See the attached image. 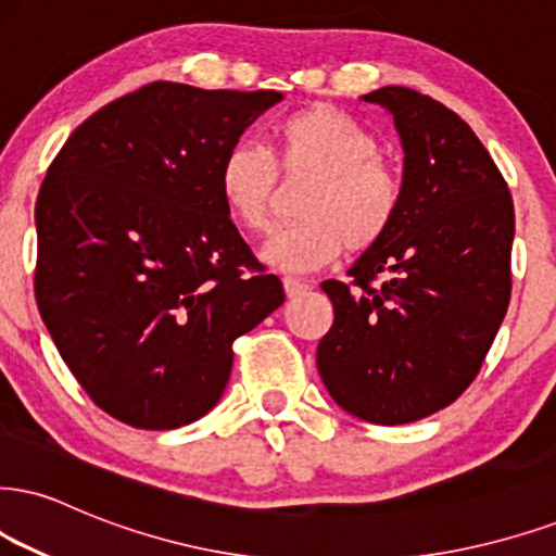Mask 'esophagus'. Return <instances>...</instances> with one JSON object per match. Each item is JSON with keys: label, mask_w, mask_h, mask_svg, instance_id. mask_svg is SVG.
Listing matches in <instances>:
<instances>
[{"label": "esophagus", "mask_w": 556, "mask_h": 556, "mask_svg": "<svg viewBox=\"0 0 556 556\" xmlns=\"http://www.w3.org/2000/svg\"><path fill=\"white\" fill-rule=\"evenodd\" d=\"M283 289H286V296L289 299H299L301 293H306L309 291V283H306V280H301V278H283Z\"/></svg>", "instance_id": "1"}]
</instances>
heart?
Here are the masks:
<instances>
[{
	"mask_svg": "<svg viewBox=\"0 0 556 556\" xmlns=\"http://www.w3.org/2000/svg\"><path fill=\"white\" fill-rule=\"evenodd\" d=\"M276 160L252 143H237L218 167V193L247 231H265L276 198L279 162L286 177L306 175L299 214L267 239L263 255L289 273L330 265L345 250L363 252L392 231L404 203L402 173L381 156V143L353 115L314 105L276 126Z\"/></svg>",
	"mask_w": 556,
	"mask_h": 556,
	"instance_id": "heart-1",
	"label": "heart"
}]
</instances>
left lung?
Instances as JSON below:
<instances>
[{
    "mask_svg": "<svg viewBox=\"0 0 556 556\" xmlns=\"http://www.w3.org/2000/svg\"><path fill=\"white\" fill-rule=\"evenodd\" d=\"M363 100L394 115L404 203L348 270L351 283H321L334 321L317 368L345 413L402 425L448 407L477 379L510 304L516 214L497 164L454 111L407 87Z\"/></svg>",
    "mask_w": 556,
    "mask_h": 556,
    "instance_id": "8db88e82",
    "label": "left lung"
}]
</instances>
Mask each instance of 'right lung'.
<instances>
[{
	"instance_id": "obj_1",
	"label": "right lung",
	"mask_w": 556,
	"mask_h": 556,
	"mask_svg": "<svg viewBox=\"0 0 556 556\" xmlns=\"http://www.w3.org/2000/svg\"><path fill=\"white\" fill-rule=\"evenodd\" d=\"M283 100L152 81L68 136L36 201V301L115 420L173 430L222 400L235 340L286 301L218 193L244 128Z\"/></svg>"
}]
</instances>
